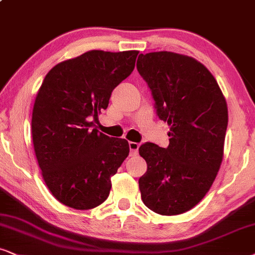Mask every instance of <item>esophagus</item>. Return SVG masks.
Here are the masks:
<instances>
[{
  "mask_svg": "<svg viewBox=\"0 0 255 255\" xmlns=\"http://www.w3.org/2000/svg\"><path fill=\"white\" fill-rule=\"evenodd\" d=\"M138 147H140V144H138L137 142H129V149H130V155L131 156L136 155Z\"/></svg>",
  "mask_w": 255,
  "mask_h": 255,
  "instance_id": "obj_1",
  "label": "esophagus"
}]
</instances>
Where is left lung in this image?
Here are the masks:
<instances>
[{
	"label": "left lung",
	"mask_w": 255,
	"mask_h": 255,
	"mask_svg": "<svg viewBox=\"0 0 255 255\" xmlns=\"http://www.w3.org/2000/svg\"><path fill=\"white\" fill-rule=\"evenodd\" d=\"M137 72L169 126L167 148H138L147 172L138 179L141 199L161 215H178L204 199L220 169L228 124L226 99L199 61L172 51L138 55Z\"/></svg>",
	"instance_id": "obj_1"
}]
</instances>
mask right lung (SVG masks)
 <instances>
[{
  "mask_svg": "<svg viewBox=\"0 0 255 255\" xmlns=\"http://www.w3.org/2000/svg\"><path fill=\"white\" fill-rule=\"evenodd\" d=\"M137 54L89 50L54 66L38 89L31 117L35 155L48 189L70 208L101 205L129 154L127 140L94 127L113 89L134 70Z\"/></svg>",
  "mask_w": 255,
  "mask_h": 255,
  "instance_id": "1",
  "label": "right lung"
}]
</instances>
